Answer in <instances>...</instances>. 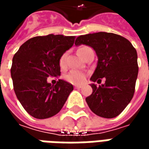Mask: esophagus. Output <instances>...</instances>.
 <instances>
[{"label":"esophagus","instance_id":"34e87169","mask_svg":"<svg viewBox=\"0 0 149 149\" xmlns=\"http://www.w3.org/2000/svg\"><path fill=\"white\" fill-rule=\"evenodd\" d=\"M74 87L76 88H82V86H81V85H75Z\"/></svg>","mask_w":149,"mask_h":149}]
</instances>
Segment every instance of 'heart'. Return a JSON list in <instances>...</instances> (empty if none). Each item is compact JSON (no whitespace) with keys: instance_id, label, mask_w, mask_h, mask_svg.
Masks as SVG:
<instances>
[{"instance_id":"obj_1","label":"heart","mask_w":149,"mask_h":149,"mask_svg":"<svg viewBox=\"0 0 149 149\" xmlns=\"http://www.w3.org/2000/svg\"><path fill=\"white\" fill-rule=\"evenodd\" d=\"M88 49V47H82L79 49V55L81 57L84 55V52H85L86 49ZM66 56H67V52H65L64 54L61 56V57L59 59V66L61 69H65L67 66L66 64ZM86 78V73H84L83 72L79 71V70H72L68 72V74L65 75V81H67L69 83L73 84H81L84 83Z\"/></svg>"}]
</instances>
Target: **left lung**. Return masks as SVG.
<instances>
[{
    "instance_id": "obj_1",
    "label": "left lung",
    "mask_w": 149,
    "mask_h": 149,
    "mask_svg": "<svg viewBox=\"0 0 149 149\" xmlns=\"http://www.w3.org/2000/svg\"><path fill=\"white\" fill-rule=\"evenodd\" d=\"M90 46L98 56L97 66L90 78L93 82L104 84L97 87L91 84L93 93L86 97L92 112L104 118L120 115L133 97L138 75L137 53L131 42L112 33L100 32L78 37L75 45Z\"/></svg>"
}]
</instances>
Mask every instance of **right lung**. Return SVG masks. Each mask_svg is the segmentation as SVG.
Segmentation results:
<instances>
[{
    "label": "right lung",
    "mask_w": 149,
    "mask_h": 149,
    "mask_svg": "<svg viewBox=\"0 0 149 149\" xmlns=\"http://www.w3.org/2000/svg\"><path fill=\"white\" fill-rule=\"evenodd\" d=\"M76 37L49 34L28 40L13 58L11 77L16 96L25 111L37 119H46L57 114L72 84L58 80L55 85L47 77L61 75L59 59L71 48Z\"/></svg>",
    "instance_id": "obj_1"
}]
</instances>
